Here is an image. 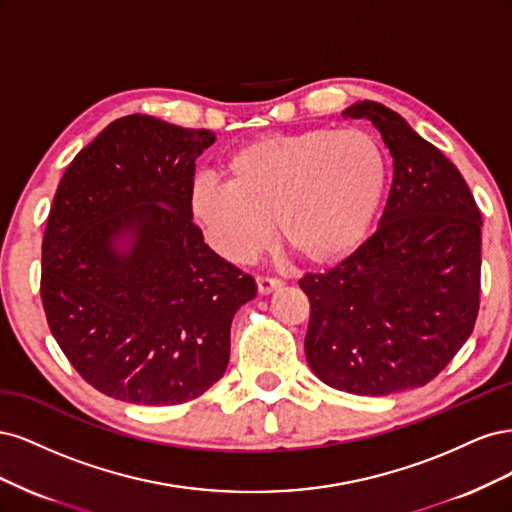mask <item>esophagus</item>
<instances>
[{
    "label": "esophagus",
    "mask_w": 512,
    "mask_h": 512,
    "mask_svg": "<svg viewBox=\"0 0 512 512\" xmlns=\"http://www.w3.org/2000/svg\"><path fill=\"white\" fill-rule=\"evenodd\" d=\"M282 280H277V277H265V275H258L256 277V288L260 294H269L277 288H282Z\"/></svg>",
    "instance_id": "esophagus-1"
}]
</instances>
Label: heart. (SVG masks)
I'll return each mask as SVG.
<instances>
[{"label":"heart","instance_id":"1","mask_svg":"<svg viewBox=\"0 0 512 512\" xmlns=\"http://www.w3.org/2000/svg\"><path fill=\"white\" fill-rule=\"evenodd\" d=\"M228 181L194 183L192 211L215 250L250 260L271 239L309 265H333L374 224L389 179L382 145L363 130L312 128L258 138L232 153Z\"/></svg>","mask_w":512,"mask_h":512}]
</instances>
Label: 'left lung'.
I'll use <instances>...</instances> for the list:
<instances>
[{
  "instance_id": "left-lung-1",
  "label": "left lung",
  "mask_w": 512,
  "mask_h": 512,
  "mask_svg": "<svg viewBox=\"0 0 512 512\" xmlns=\"http://www.w3.org/2000/svg\"><path fill=\"white\" fill-rule=\"evenodd\" d=\"M393 156L378 230L324 273H305V356L337 391L382 397L425 386L474 331L480 303V211L457 166L404 117L363 100Z\"/></svg>"
}]
</instances>
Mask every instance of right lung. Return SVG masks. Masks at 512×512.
I'll use <instances>...</instances> for the list:
<instances>
[{"label":"right lung","mask_w":512,"mask_h":512,"mask_svg":"<svg viewBox=\"0 0 512 512\" xmlns=\"http://www.w3.org/2000/svg\"><path fill=\"white\" fill-rule=\"evenodd\" d=\"M209 130L128 115L79 151L42 239L40 297L72 367L128 404L177 406L218 382L256 282L192 222Z\"/></svg>","instance_id":"obj_1"}]
</instances>
